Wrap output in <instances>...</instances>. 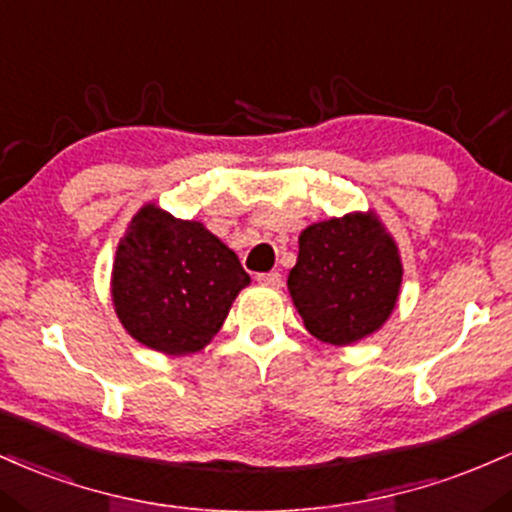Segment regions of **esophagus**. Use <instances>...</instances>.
I'll list each match as a JSON object with an SVG mask.
<instances>
[{
  "label": "esophagus",
  "instance_id": "esophagus-1",
  "mask_svg": "<svg viewBox=\"0 0 512 512\" xmlns=\"http://www.w3.org/2000/svg\"><path fill=\"white\" fill-rule=\"evenodd\" d=\"M256 280H258V283H261V285H266V287H280V285H283V275H280L278 271L258 273Z\"/></svg>",
  "mask_w": 512,
  "mask_h": 512
}]
</instances>
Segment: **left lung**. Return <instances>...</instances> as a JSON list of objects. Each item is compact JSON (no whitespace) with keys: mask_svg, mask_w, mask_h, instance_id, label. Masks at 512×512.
Returning <instances> with one entry per match:
<instances>
[{"mask_svg":"<svg viewBox=\"0 0 512 512\" xmlns=\"http://www.w3.org/2000/svg\"><path fill=\"white\" fill-rule=\"evenodd\" d=\"M287 287L312 336L348 346L392 314L401 287L399 251L375 215L317 222L300 234Z\"/></svg>","mask_w":512,"mask_h":512,"instance_id":"8db88e82","label":"left lung"}]
</instances>
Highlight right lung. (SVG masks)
Wrapping results in <instances>:
<instances>
[{
	"mask_svg": "<svg viewBox=\"0 0 512 512\" xmlns=\"http://www.w3.org/2000/svg\"><path fill=\"white\" fill-rule=\"evenodd\" d=\"M249 273L200 222L147 205L132 217L113 263V304L142 346L195 353L225 324Z\"/></svg>",
	"mask_w": 512,
	"mask_h": 512,
	"instance_id": "obj_1",
	"label": "right lung"
}]
</instances>
